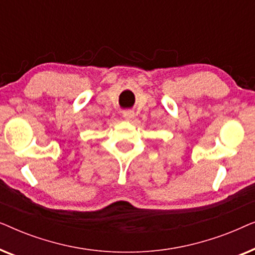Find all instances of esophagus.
<instances>
[{
	"label": "esophagus",
	"mask_w": 255,
	"mask_h": 255,
	"mask_svg": "<svg viewBox=\"0 0 255 255\" xmlns=\"http://www.w3.org/2000/svg\"><path fill=\"white\" fill-rule=\"evenodd\" d=\"M133 117H134V113L133 111H124L123 113V118L124 120H127V121H131V120H133Z\"/></svg>",
	"instance_id": "34e87169"
}]
</instances>
